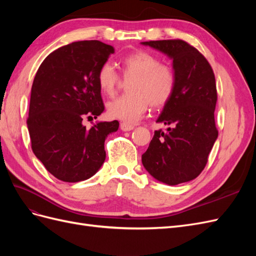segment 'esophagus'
I'll use <instances>...</instances> for the list:
<instances>
[{
	"instance_id": "esophagus-1",
	"label": "esophagus",
	"mask_w": 256,
	"mask_h": 256,
	"mask_svg": "<svg viewBox=\"0 0 256 256\" xmlns=\"http://www.w3.org/2000/svg\"><path fill=\"white\" fill-rule=\"evenodd\" d=\"M134 128V125H130V124L127 122H120V129L122 131H130Z\"/></svg>"
}]
</instances>
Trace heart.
Segmentation results:
<instances>
[{
  "instance_id": "1",
  "label": "heart",
  "mask_w": 256,
  "mask_h": 256,
  "mask_svg": "<svg viewBox=\"0 0 256 256\" xmlns=\"http://www.w3.org/2000/svg\"><path fill=\"white\" fill-rule=\"evenodd\" d=\"M120 65L122 78L130 80L127 84L129 94L108 104V114L112 118L134 124L142 118L148 104L161 108L172 99L176 88V74L171 65L160 63L158 56L138 50L124 56ZM97 83L102 95L114 97L120 88V76L110 63H104L97 72Z\"/></svg>"
}]
</instances>
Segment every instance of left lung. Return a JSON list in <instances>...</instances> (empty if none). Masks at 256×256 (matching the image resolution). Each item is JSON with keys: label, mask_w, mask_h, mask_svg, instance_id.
<instances>
[{"label": "left lung", "mask_w": 256, "mask_h": 256, "mask_svg": "<svg viewBox=\"0 0 256 256\" xmlns=\"http://www.w3.org/2000/svg\"><path fill=\"white\" fill-rule=\"evenodd\" d=\"M145 46L173 60L176 88L157 122L170 125L156 130L142 164L152 177L175 186L194 180L203 171L218 138L214 122L216 88L206 58L182 40H150Z\"/></svg>", "instance_id": "obj_1"}]
</instances>
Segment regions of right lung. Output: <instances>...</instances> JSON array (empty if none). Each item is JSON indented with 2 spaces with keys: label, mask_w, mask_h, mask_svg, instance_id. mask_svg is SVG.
<instances>
[{
  "label": "right lung",
  "mask_w": 256,
  "mask_h": 256,
  "mask_svg": "<svg viewBox=\"0 0 256 256\" xmlns=\"http://www.w3.org/2000/svg\"><path fill=\"white\" fill-rule=\"evenodd\" d=\"M114 48L99 40L76 42L50 53L38 68L26 120L35 156L58 180H88L106 159L104 140L120 122L88 129L84 118L104 111L97 72Z\"/></svg>",
  "instance_id": "add662e5"
}]
</instances>
